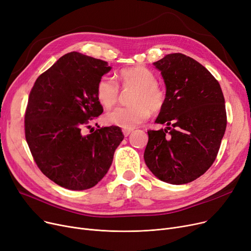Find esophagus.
<instances>
[{
  "instance_id": "1",
  "label": "esophagus",
  "mask_w": 251,
  "mask_h": 251,
  "mask_svg": "<svg viewBox=\"0 0 251 251\" xmlns=\"http://www.w3.org/2000/svg\"><path fill=\"white\" fill-rule=\"evenodd\" d=\"M123 133H124L125 137H127L130 133H132V129H126V128H125V129H123Z\"/></svg>"
}]
</instances>
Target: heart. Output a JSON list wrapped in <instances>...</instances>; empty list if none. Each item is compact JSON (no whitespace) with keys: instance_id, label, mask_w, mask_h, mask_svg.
<instances>
[{"instance_id":"1","label":"heart","mask_w":251,"mask_h":251,"mask_svg":"<svg viewBox=\"0 0 251 251\" xmlns=\"http://www.w3.org/2000/svg\"><path fill=\"white\" fill-rule=\"evenodd\" d=\"M124 91H132L127 107H116L104 115L107 125L130 129L144 123L152 112L160 111L165 103V93L157 85L156 75L144 66L137 65L119 71ZM98 101L106 108L114 105L121 97V89L114 78L105 75L97 83Z\"/></svg>"}]
</instances>
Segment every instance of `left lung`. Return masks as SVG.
Returning <instances> with one entry per match:
<instances>
[{"label":"left lung","instance_id":"8db88e82","mask_svg":"<svg viewBox=\"0 0 251 251\" xmlns=\"http://www.w3.org/2000/svg\"><path fill=\"white\" fill-rule=\"evenodd\" d=\"M165 82V103L148 130L144 159L159 180L187 184L203 175L217 158L226 126L219 81L193 58L181 53L154 62Z\"/></svg>","mask_w":251,"mask_h":251}]
</instances>
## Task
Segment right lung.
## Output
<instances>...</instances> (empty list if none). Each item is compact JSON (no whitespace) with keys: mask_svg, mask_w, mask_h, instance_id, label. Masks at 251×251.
<instances>
[{"mask_svg":"<svg viewBox=\"0 0 251 251\" xmlns=\"http://www.w3.org/2000/svg\"><path fill=\"white\" fill-rule=\"evenodd\" d=\"M110 69L106 61L70 52L43 73L29 93L25 115L27 145L41 172L63 188L97 185L125 138L116 126L83 134L103 112L96 88Z\"/></svg>","mask_w":251,"mask_h":251,"instance_id":"add662e5","label":"right lung"}]
</instances>
